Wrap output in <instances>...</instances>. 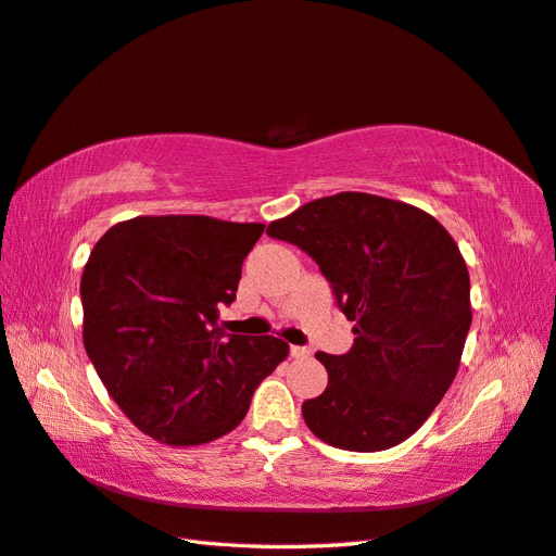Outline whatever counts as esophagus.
<instances>
[{"label": "esophagus", "mask_w": 556, "mask_h": 556, "mask_svg": "<svg viewBox=\"0 0 556 556\" xmlns=\"http://www.w3.org/2000/svg\"><path fill=\"white\" fill-rule=\"evenodd\" d=\"M312 352L309 350H306V348H298V344H292V348H290V356H292V359H304V356H309Z\"/></svg>", "instance_id": "obj_1"}]
</instances>
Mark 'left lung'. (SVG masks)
I'll return each instance as SVG.
<instances>
[{"instance_id":"left-lung-1","label":"left lung","mask_w":556,"mask_h":556,"mask_svg":"<svg viewBox=\"0 0 556 556\" xmlns=\"http://www.w3.org/2000/svg\"><path fill=\"white\" fill-rule=\"evenodd\" d=\"M266 232L309 254L354 320L348 354H316L328 388L302 404L304 424L340 450L400 445L433 414L462 362L471 280L459 247L421 208L366 192L320 197Z\"/></svg>"}]
</instances>
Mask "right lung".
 <instances>
[{
	"mask_svg": "<svg viewBox=\"0 0 556 556\" xmlns=\"http://www.w3.org/2000/svg\"><path fill=\"white\" fill-rule=\"evenodd\" d=\"M264 224L138 216L109 228L80 278L83 342L97 376L144 435L204 445L240 426L286 359L274 336H228L242 262Z\"/></svg>",
	"mask_w": 556,
	"mask_h": 556,
	"instance_id": "add662e5",
	"label": "right lung"
}]
</instances>
